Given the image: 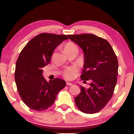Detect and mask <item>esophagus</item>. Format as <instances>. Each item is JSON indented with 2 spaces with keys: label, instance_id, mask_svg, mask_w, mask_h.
Wrapping results in <instances>:
<instances>
[{
  "label": "esophagus",
  "instance_id": "esophagus-1",
  "mask_svg": "<svg viewBox=\"0 0 134 134\" xmlns=\"http://www.w3.org/2000/svg\"><path fill=\"white\" fill-rule=\"evenodd\" d=\"M67 86H72V84L71 83H70V82H67Z\"/></svg>",
  "mask_w": 134,
  "mask_h": 134
}]
</instances>
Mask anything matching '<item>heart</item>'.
<instances>
[{"instance_id":"heart-1","label":"heart","mask_w":134,"mask_h":134,"mask_svg":"<svg viewBox=\"0 0 134 134\" xmlns=\"http://www.w3.org/2000/svg\"><path fill=\"white\" fill-rule=\"evenodd\" d=\"M72 49H77L78 50L77 47L75 44L72 43H69L64 47V51L72 50ZM77 71V69L76 67H68L63 72V75L67 79H71L74 76Z\"/></svg>"}]
</instances>
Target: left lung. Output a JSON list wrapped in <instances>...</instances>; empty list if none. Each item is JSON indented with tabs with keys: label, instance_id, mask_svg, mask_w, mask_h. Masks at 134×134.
I'll return each mask as SVG.
<instances>
[{
	"label": "left lung",
	"instance_id": "1",
	"mask_svg": "<svg viewBox=\"0 0 134 134\" xmlns=\"http://www.w3.org/2000/svg\"><path fill=\"white\" fill-rule=\"evenodd\" d=\"M67 37L83 52L84 70L81 79L91 81L88 89L80 85L81 92L74 98L76 105L83 113L98 112L110 100L116 86L118 70L116 56L108 41L93 34Z\"/></svg>",
	"mask_w": 134,
	"mask_h": 134
}]
</instances>
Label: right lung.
Instances as JSON below:
<instances>
[{"instance_id": "right-lung-1", "label": "right lung", "mask_w": 134, "mask_h": 134, "mask_svg": "<svg viewBox=\"0 0 134 134\" xmlns=\"http://www.w3.org/2000/svg\"><path fill=\"white\" fill-rule=\"evenodd\" d=\"M68 39L65 35L41 34L29 41L18 57L15 83L22 101L31 109L42 111L49 108L66 85L59 78L48 82L42 75V68L50 63L56 47Z\"/></svg>"}]
</instances>
